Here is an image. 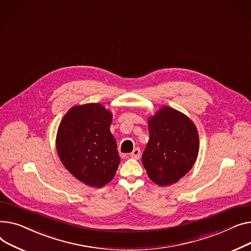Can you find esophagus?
I'll list each match as a JSON object with an SVG mask.
<instances>
[{
	"mask_svg": "<svg viewBox=\"0 0 251 251\" xmlns=\"http://www.w3.org/2000/svg\"><path fill=\"white\" fill-rule=\"evenodd\" d=\"M129 157L132 158V159H139V158L141 157V150H140V148L134 149V151H132V152L129 154Z\"/></svg>",
	"mask_w": 251,
	"mask_h": 251,
	"instance_id": "esophagus-1",
	"label": "esophagus"
}]
</instances>
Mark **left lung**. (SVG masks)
<instances>
[{
    "instance_id": "obj_1",
    "label": "left lung",
    "mask_w": 251,
    "mask_h": 251,
    "mask_svg": "<svg viewBox=\"0 0 251 251\" xmlns=\"http://www.w3.org/2000/svg\"><path fill=\"white\" fill-rule=\"evenodd\" d=\"M150 139L142 156L149 178L160 186L176 183L191 169L199 155L196 125L184 113L162 106L148 120Z\"/></svg>"
}]
</instances>
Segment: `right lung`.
Returning a JSON list of instances; mask_svg holds the SVG:
<instances>
[{
    "instance_id": "add662e5",
    "label": "right lung",
    "mask_w": 251,
    "mask_h": 251,
    "mask_svg": "<svg viewBox=\"0 0 251 251\" xmlns=\"http://www.w3.org/2000/svg\"><path fill=\"white\" fill-rule=\"evenodd\" d=\"M111 123V111L100 103H86L70 108L58 126L57 155L74 177L88 186L107 184L121 163Z\"/></svg>"
}]
</instances>
